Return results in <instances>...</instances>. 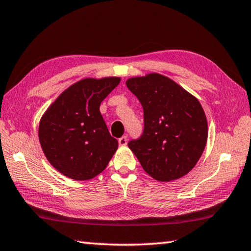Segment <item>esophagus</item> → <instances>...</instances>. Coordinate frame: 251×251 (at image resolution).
Masks as SVG:
<instances>
[{
    "label": "esophagus",
    "mask_w": 251,
    "mask_h": 251,
    "mask_svg": "<svg viewBox=\"0 0 251 251\" xmlns=\"http://www.w3.org/2000/svg\"><path fill=\"white\" fill-rule=\"evenodd\" d=\"M118 144H120L121 146H125L127 144V137L126 136H123L120 139H118Z\"/></svg>",
    "instance_id": "34e87169"
}]
</instances>
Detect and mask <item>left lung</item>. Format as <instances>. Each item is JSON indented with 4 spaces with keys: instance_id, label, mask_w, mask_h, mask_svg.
Segmentation results:
<instances>
[{
    "instance_id": "1",
    "label": "left lung",
    "mask_w": 251,
    "mask_h": 251,
    "mask_svg": "<svg viewBox=\"0 0 251 251\" xmlns=\"http://www.w3.org/2000/svg\"><path fill=\"white\" fill-rule=\"evenodd\" d=\"M126 85L144 110L143 134L128 143L144 171L160 181L188 174L207 142V120L201 103L157 73L129 78Z\"/></svg>"
}]
</instances>
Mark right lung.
Listing matches in <instances>:
<instances>
[{"label": "right lung", "mask_w": 251, "mask_h": 251, "mask_svg": "<svg viewBox=\"0 0 251 251\" xmlns=\"http://www.w3.org/2000/svg\"><path fill=\"white\" fill-rule=\"evenodd\" d=\"M120 82V77L79 80L63 92L42 117V150L63 175L75 180L91 179L104 171L115 154L118 143L110 136L100 106Z\"/></svg>", "instance_id": "add662e5"}]
</instances>
